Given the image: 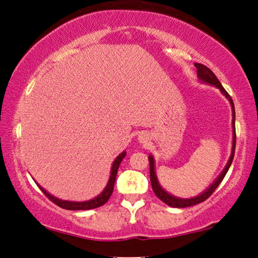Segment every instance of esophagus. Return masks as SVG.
Instances as JSON below:
<instances>
[{
	"label": "esophagus",
	"instance_id": "34e87169",
	"mask_svg": "<svg viewBox=\"0 0 258 258\" xmlns=\"http://www.w3.org/2000/svg\"><path fill=\"white\" fill-rule=\"evenodd\" d=\"M138 140H139V142L141 143V145H147V143L149 142V135L146 134V133H142V134L139 135Z\"/></svg>",
	"mask_w": 258,
	"mask_h": 258
}]
</instances>
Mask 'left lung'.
Listing matches in <instances>:
<instances>
[{"label": "left lung", "mask_w": 258, "mask_h": 258, "mask_svg": "<svg viewBox=\"0 0 258 258\" xmlns=\"http://www.w3.org/2000/svg\"><path fill=\"white\" fill-rule=\"evenodd\" d=\"M196 68H197V75L198 78L202 82L206 83V84L209 85H213L217 87V89H220V91L222 92V94L225 95V98L229 100L231 107H232V127H233V140H232V151H231V156L229 158L228 164L223 169V172H222L220 175L217 176V178L215 181H214L211 185L208 186V189H206V191H204L203 194H200L197 197H194V198H190V199H182V198H177V197H174V196L169 195L167 191H165L163 187L160 186L159 182H158V178H157L156 175V172H155V160H154V157L151 155H149V165H150V181H151V185H152V190H154L155 195L158 197L161 202H164L165 204H167L168 206L171 207H176V208H184V207H190V206H194V205H197L200 204L206 200L207 198H209L212 196V194L214 191H215L216 187L220 185V183L223 181L224 176L226 175V173H228L229 168L231 164H232V160H233V157H234V150H235V126H234V121H235V111H234V104L232 99L229 95V93L226 92L225 89L222 84L220 83V81L217 80V77L215 76V74H214L211 69L208 67L205 66V64L202 63H195Z\"/></svg>", "instance_id": "left-lung-1"}]
</instances>
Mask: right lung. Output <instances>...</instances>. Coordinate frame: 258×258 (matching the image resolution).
I'll use <instances>...</instances> for the list:
<instances>
[{"mask_svg": "<svg viewBox=\"0 0 258 258\" xmlns=\"http://www.w3.org/2000/svg\"><path fill=\"white\" fill-rule=\"evenodd\" d=\"M126 156V152L123 151L119 156H117V158L113 160L112 163V167H111V173H110V177H109V181L107 183L104 190L100 194L98 197H95L91 200H87V202H68V200H61L55 198L54 196L50 195L45 189H43L41 185H38V187L42 190L43 194H44L47 198H49L52 203H54L56 206H59L63 209H68V211H87V209H93V208H98L102 205L106 204L113 191V185H115V181H116V175L117 172H118V167L119 164L121 163L124 157Z\"/></svg>", "mask_w": 258, "mask_h": 258, "instance_id": "obj_1", "label": "right lung"}]
</instances>
